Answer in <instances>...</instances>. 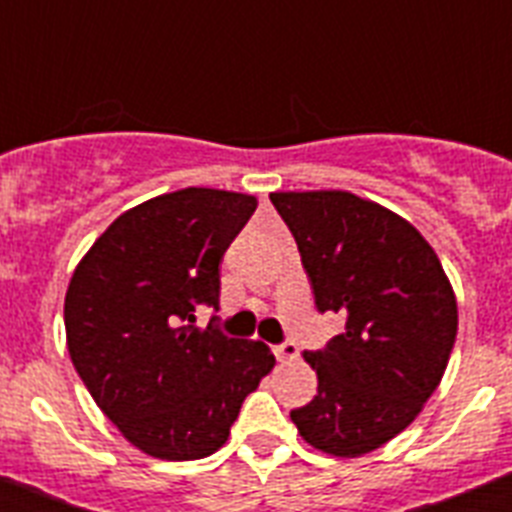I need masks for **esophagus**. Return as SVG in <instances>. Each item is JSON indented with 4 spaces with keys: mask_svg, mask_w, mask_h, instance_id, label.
<instances>
[{
    "mask_svg": "<svg viewBox=\"0 0 512 512\" xmlns=\"http://www.w3.org/2000/svg\"><path fill=\"white\" fill-rule=\"evenodd\" d=\"M271 351H274V356H277L279 361H295L297 356H300V348H297V343H292V341L277 343V346L271 348Z\"/></svg>",
    "mask_w": 512,
    "mask_h": 512,
    "instance_id": "obj_1",
    "label": "esophagus"
}]
</instances>
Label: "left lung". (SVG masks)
I'll list each match as a JSON object with an SVG mask.
<instances>
[{"label": "left lung", "instance_id": "left-lung-1", "mask_svg": "<svg viewBox=\"0 0 512 512\" xmlns=\"http://www.w3.org/2000/svg\"><path fill=\"white\" fill-rule=\"evenodd\" d=\"M320 312L346 330L305 351L318 395L289 413L310 446L361 456L405 431L441 382L456 341V297L436 251L395 212L351 192L269 194Z\"/></svg>", "mask_w": 512, "mask_h": 512}]
</instances>
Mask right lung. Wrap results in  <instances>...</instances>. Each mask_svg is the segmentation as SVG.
Listing matches in <instances>:
<instances>
[{
    "label": "right lung",
    "instance_id": "obj_1",
    "mask_svg": "<svg viewBox=\"0 0 512 512\" xmlns=\"http://www.w3.org/2000/svg\"><path fill=\"white\" fill-rule=\"evenodd\" d=\"M256 197L187 187L122 212L71 277L63 323L81 382L140 451L169 461L215 454L274 354L205 330L220 307V261Z\"/></svg>",
    "mask_w": 512,
    "mask_h": 512
}]
</instances>
